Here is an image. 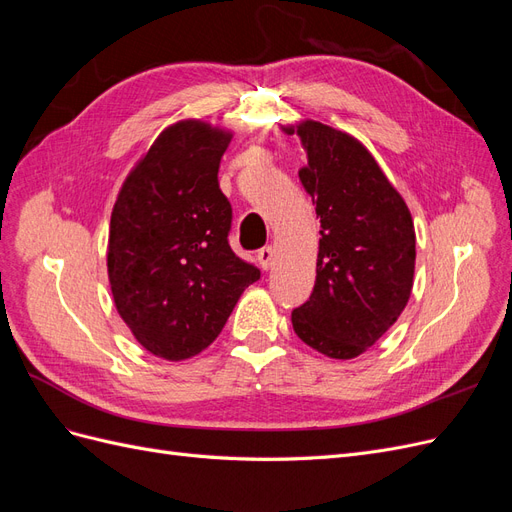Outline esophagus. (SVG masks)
<instances>
[{"label":"esophagus","mask_w":512,"mask_h":512,"mask_svg":"<svg viewBox=\"0 0 512 512\" xmlns=\"http://www.w3.org/2000/svg\"><path fill=\"white\" fill-rule=\"evenodd\" d=\"M273 258H275V250L271 245H267V247H262V250H258V254H256V260H258V265L262 267V269H269L271 265H273Z\"/></svg>","instance_id":"34e87169"}]
</instances>
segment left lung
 Masks as SVG:
<instances>
[{
	"instance_id": "8db88e82",
	"label": "left lung",
	"mask_w": 512,
	"mask_h": 512,
	"mask_svg": "<svg viewBox=\"0 0 512 512\" xmlns=\"http://www.w3.org/2000/svg\"><path fill=\"white\" fill-rule=\"evenodd\" d=\"M294 134V128H284ZM299 170L320 218L316 284L292 312L307 346L354 359L389 331L410 299L416 260L412 215L374 156L346 132L303 121Z\"/></svg>"
}]
</instances>
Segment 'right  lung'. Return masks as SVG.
Instances as JSON below:
<instances>
[{"instance_id":"1","label":"right lung","mask_w":512,"mask_h":512,"mask_svg":"<svg viewBox=\"0 0 512 512\" xmlns=\"http://www.w3.org/2000/svg\"><path fill=\"white\" fill-rule=\"evenodd\" d=\"M230 138L196 119L168 126L115 200L106 254L115 307L166 361L203 352L260 280L228 245L232 207L218 170Z\"/></svg>"}]
</instances>
